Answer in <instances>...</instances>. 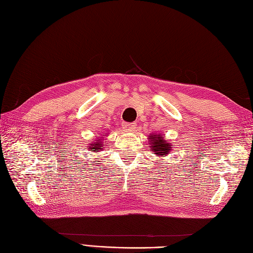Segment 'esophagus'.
Segmentation results:
<instances>
[{"mask_svg":"<svg viewBox=\"0 0 253 253\" xmlns=\"http://www.w3.org/2000/svg\"><path fill=\"white\" fill-rule=\"evenodd\" d=\"M135 126H136L134 124H124V125H122V128H124V131H126V132H133Z\"/></svg>","mask_w":253,"mask_h":253,"instance_id":"1","label":"esophagus"}]
</instances>
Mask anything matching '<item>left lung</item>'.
<instances>
[{
  "instance_id": "obj_1",
  "label": "left lung",
  "mask_w": 253,
  "mask_h": 253,
  "mask_svg": "<svg viewBox=\"0 0 253 253\" xmlns=\"http://www.w3.org/2000/svg\"><path fill=\"white\" fill-rule=\"evenodd\" d=\"M149 147L152 151V154L156 157H166L170 154L174 149V145L169 140H167L166 136L160 133H151L148 136ZM159 163V162H158ZM163 163V162H162Z\"/></svg>"
}]
</instances>
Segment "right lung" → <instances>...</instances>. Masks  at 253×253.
I'll return each instance as SVG.
<instances>
[{
  "label": "right lung",
  "instance_id": "add662e5",
  "mask_svg": "<svg viewBox=\"0 0 253 253\" xmlns=\"http://www.w3.org/2000/svg\"><path fill=\"white\" fill-rule=\"evenodd\" d=\"M108 136H109V133H104L102 135H97L95 139H91L88 143H86L85 148H84V149H85L86 151L93 152L91 154H97L98 152L104 150L105 145H106V139H108ZM91 159H96V158L94 156ZM90 163L94 164V160H91ZM80 164H82V163H80Z\"/></svg>",
  "mask_w": 253,
  "mask_h": 253
}]
</instances>
